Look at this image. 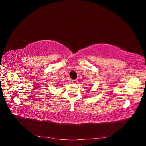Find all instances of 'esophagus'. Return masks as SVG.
I'll list each match as a JSON object with an SVG mask.
<instances>
[{
    "label": "esophagus",
    "mask_w": 146,
    "mask_h": 146,
    "mask_svg": "<svg viewBox=\"0 0 146 146\" xmlns=\"http://www.w3.org/2000/svg\"><path fill=\"white\" fill-rule=\"evenodd\" d=\"M71 82H72L73 84H77L78 82V81L77 79H75V80H71Z\"/></svg>",
    "instance_id": "1"
}]
</instances>
